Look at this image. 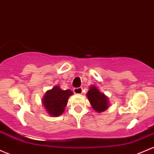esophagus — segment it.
Instances as JSON below:
<instances>
[{
    "mask_svg": "<svg viewBox=\"0 0 154 154\" xmlns=\"http://www.w3.org/2000/svg\"><path fill=\"white\" fill-rule=\"evenodd\" d=\"M74 93L76 94H81L82 92V88H74Z\"/></svg>",
    "mask_w": 154,
    "mask_h": 154,
    "instance_id": "esophagus-1",
    "label": "esophagus"
}]
</instances>
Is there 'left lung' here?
I'll return each mask as SVG.
<instances>
[{"label":"left lung","instance_id":"obj_1","mask_svg":"<svg viewBox=\"0 0 154 154\" xmlns=\"http://www.w3.org/2000/svg\"><path fill=\"white\" fill-rule=\"evenodd\" d=\"M87 97L92 108L98 112H102L109 107V100L107 96L101 93L96 86H91Z\"/></svg>","mask_w":154,"mask_h":154}]
</instances>
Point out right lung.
I'll list each match as a JSON object with an SVG mask.
<instances>
[{
  "mask_svg": "<svg viewBox=\"0 0 154 154\" xmlns=\"http://www.w3.org/2000/svg\"><path fill=\"white\" fill-rule=\"evenodd\" d=\"M72 94L73 92L70 89L64 91L60 86L55 85L47 91L42 99V104L50 116L57 117L63 112L69 97Z\"/></svg>",
  "mask_w": 154,
  "mask_h": 154,
  "instance_id": "obj_1",
  "label": "right lung"
}]
</instances>
